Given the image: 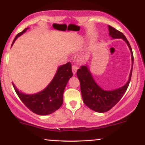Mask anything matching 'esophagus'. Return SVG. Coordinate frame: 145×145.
I'll return each mask as SVG.
<instances>
[{
	"label": "esophagus",
	"mask_w": 145,
	"mask_h": 145,
	"mask_svg": "<svg viewBox=\"0 0 145 145\" xmlns=\"http://www.w3.org/2000/svg\"><path fill=\"white\" fill-rule=\"evenodd\" d=\"M77 69H78V67H76V65H73L72 66V72H73V74L75 75L76 74V72H77Z\"/></svg>",
	"instance_id": "obj_1"
}]
</instances>
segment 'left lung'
<instances>
[{
    "label": "left lung",
    "instance_id": "1",
    "mask_svg": "<svg viewBox=\"0 0 145 145\" xmlns=\"http://www.w3.org/2000/svg\"><path fill=\"white\" fill-rule=\"evenodd\" d=\"M109 35L112 39H123L125 41L131 52V69L128 81L124 86L111 91H106L95 81L88 65H83L77 71V76L80 82V90L83 101L86 106L97 112H105L110 110L119 102L127 91L131 80L134 56L129 41L120 31L108 25Z\"/></svg>",
    "mask_w": 145,
    "mask_h": 145
}]
</instances>
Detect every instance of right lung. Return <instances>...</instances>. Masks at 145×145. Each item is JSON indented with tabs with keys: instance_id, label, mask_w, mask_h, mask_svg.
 Wrapping results in <instances>:
<instances>
[{
	"instance_id": "obj_1",
	"label": "right lung",
	"mask_w": 145,
	"mask_h": 145,
	"mask_svg": "<svg viewBox=\"0 0 145 145\" xmlns=\"http://www.w3.org/2000/svg\"><path fill=\"white\" fill-rule=\"evenodd\" d=\"M29 28L18 33L13 41L12 45ZM71 65L67 63L58 67L55 76L46 89L35 94H25L19 91L13 83L15 91L24 104L32 112L39 115H47L55 112L62 106L63 92L69 78L72 77Z\"/></svg>"
}]
</instances>
